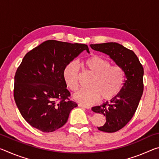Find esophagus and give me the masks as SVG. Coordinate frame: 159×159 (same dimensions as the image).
<instances>
[{
    "instance_id": "esophagus-1",
    "label": "esophagus",
    "mask_w": 159,
    "mask_h": 159,
    "mask_svg": "<svg viewBox=\"0 0 159 159\" xmlns=\"http://www.w3.org/2000/svg\"><path fill=\"white\" fill-rule=\"evenodd\" d=\"M78 106L80 107H83V108H85V109H89L90 107L89 106H87V105H85V104H80L79 103L78 104Z\"/></svg>"
}]
</instances>
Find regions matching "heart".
<instances>
[{"label":"heart","instance_id":"heart-1","mask_svg":"<svg viewBox=\"0 0 159 159\" xmlns=\"http://www.w3.org/2000/svg\"><path fill=\"white\" fill-rule=\"evenodd\" d=\"M83 64L95 77L90 84V88L81 89L75 94L74 98L77 102L91 105L100 98L103 101L111 100L120 93L125 80V71L121 66L111 64L108 59L98 55L86 58ZM79 65L75 61H70L64 69V80L72 91L79 88Z\"/></svg>","mask_w":159,"mask_h":159}]
</instances>
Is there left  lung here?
Wrapping results in <instances>:
<instances>
[{
  "label": "left lung",
  "instance_id": "8db88e82",
  "mask_svg": "<svg viewBox=\"0 0 159 159\" xmlns=\"http://www.w3.org/2000/svg\"><path fill=\"white\" fill-rule=\"evenodd\" d=\"M90 47L109 55L116 64L123 67L125 73L120 93L109 102L92 108L94 112L106 117V123L98 127V130L114 133L125 126L138 109L144 90V69L133 50L117 43L92 44Z\"/></svg>",
  "mask_w": 159,
  "mask_h": 159
}]
</instances>
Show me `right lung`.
<instances>
[{"label":"right lung","mask_w":159,"mask_h":159,"mask_svg":"<svg viewBox=\"0 0 159 159\" xmlns=\"http://www.w3.org/2000/svg\"><path fill=\"white\" fill-rule=\"evenodd\" d=\"M87 45L48 40L26 54L16 71L14 99L22 117L32 127L50 133L65 124L78 105L64 80L65 66Z\"/></svg>","instance_id":"obj_1"}]
</instances>
